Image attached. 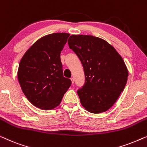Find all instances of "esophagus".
I'll return each mask as SVG.
<instances>
[{
    "instance_id": "34e87169",
    "label": "esophagus",
    "mask_w": 147,
    "mask_h": 147,
    "mask_svg": "<svg viewBox=\"0 0 147 147\" xmlns=\"http://www.w3.org/2000/svg\"><path fill=\"white\" fill-rule=\"evenodd\" d=\"M71 83L72 84H74V79L73 78H71Z\"/></svg>"
}]
</instances>
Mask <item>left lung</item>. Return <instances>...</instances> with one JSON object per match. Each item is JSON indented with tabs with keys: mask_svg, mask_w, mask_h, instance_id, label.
Returning <instances> with one entry per match:
<instances>
[{
	"mask_svg": "<svg viewBox=\"0 0 147 147\" xmlns=\"http://www.w3.org/2000/svg\"><path fill=\"white\" fill-rule=\"evenodd\" d=\"M67 42L85 74V84L78 90L82 105L91 113L107 111L127 82L128 71L123 59L114 47L99 37L72 35Z\"/></svg>",
	"mask_w": 147,
	"mask_h": 147,
	"instance_id": "left-lung-1",
	"label": "left lung"
}]
</instances>
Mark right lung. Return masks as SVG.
Here are the masks:
<instances>
[{
  "mask_svg": "<svg viewBox=\"0 0 147 147\" xmlns=\"http://www.w3.org/2000/svg\"><path fill=\"white\" fill-rule=\"evenodd\" d=\"M69 33H57L38 39L19 63L18 80L22 91L36 107L49 110L61 103L71 84L63 77L60 53Z\"/></svg>",
  "mask_w": 147,
  "mask_h": 147,
  "instance_id": "1",
  "label": "right lung"
}]
</instances>
